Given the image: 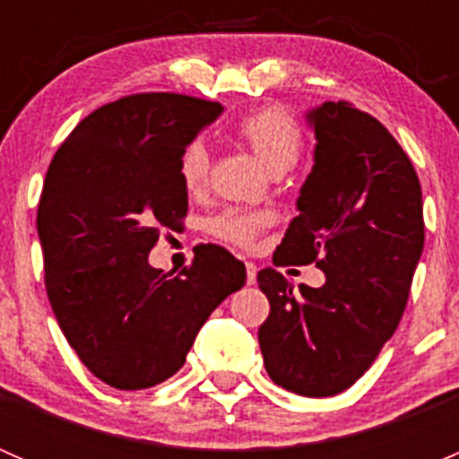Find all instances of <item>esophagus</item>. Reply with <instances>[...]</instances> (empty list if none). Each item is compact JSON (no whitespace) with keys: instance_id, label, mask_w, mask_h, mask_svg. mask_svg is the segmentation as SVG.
Wrapping results in <instances>:
<instances>
[{"instance_id":"esophagus-1","label":"esophagus","mask_w":459,"mask_h":459,"mask_svg":"<svg viewBox=\"0 0 459 459\" xmlns=\"http://www.w3.org/2000/svg\"><path fill=\"white\" fill-rule=\"evenodd\" d=\"M257 280V266L253 262H247V281L248 284H255Z\"/></svg>"}]
</instances>
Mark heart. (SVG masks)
<instances>
[{
    "mask_svg": "<svg viewBox=\"0 0 459 459\" xmlns=\"http://www.w3.org/2000/svg\"><path fill=\"white\" fill-rule=\"evenodd\" d=\"M235 131L271 173L289 170L302 152V126L281 106H268L248 115L238 124ZM208 170H211V155H208L206 143L193 140L179 155V179H182L184 191L191 195L202 193L208 182ZM268 224H271V215L264 211L226 208L208 220V233L215 235L221 242L248 248L257 242L259 233Z\"/></svg>",
    "mask_w": 459,
    "mask_h": 459,
    "instance_id": "b5f03b06",
    "label": "heart"
}]
</instances>
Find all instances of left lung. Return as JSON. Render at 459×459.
Returning a JSON list of instances; mask_svg holds the SVG:
<instances>
[{
    "label": "left lung",
    "mask_w": 459,
    "mask_h": 459,
    "mask_svg": "<svg viewBox=\"0 0 459 459\" xmlns=\"http://www.w3.org/2000/svg\"><path fill=\"white\" fill-rule=\"evenodd\" d=\"M307 117L316 164L273 262L316 264L326 281L298 293L275 268L259 271L271 311L257 337L277 386L328 397L368 371L400 324L424 248L422 188L373 115L342 100Z\"/></svg>",
    "instance_id": "obj_1"
}]
</instances>
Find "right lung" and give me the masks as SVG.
Listing matches in <instances>:
<instances>
[{
	"label": "right lung",
	"instance_id": "obj_1",
	"mask_svg": "<svg viewBox=\"0 0 459 459\" xmlns=\"http://www.w3.org/2000/svg\"><path fill=\"white\" fill-rule=\"evenodd\" d=\"M221 110L178 92L122 97L82 119L46 173L37 233L50 307L88 371L119 391L178 373L202 324L247 281L215 244L178 275L148 264L161 230L184 229L179 155Z\"/></svg>",
	"mask_w": 459,
	"mask_h": 459
}]
</instances>
